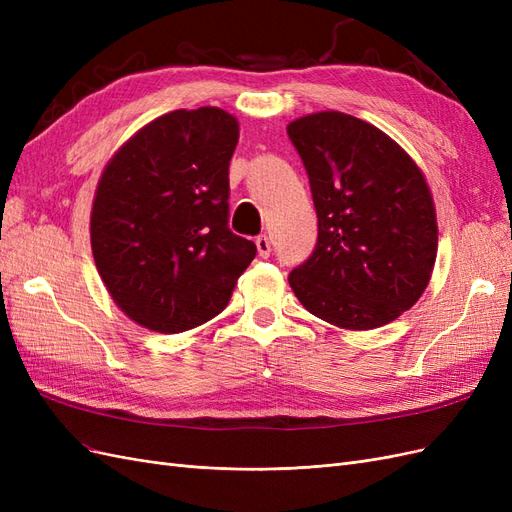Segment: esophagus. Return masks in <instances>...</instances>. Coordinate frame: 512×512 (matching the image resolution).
Here are the masks:
<instances>
[{
    "label": "esophagus",
    "instance_id": "34e87169",
    "mask_svg": "<svg viewBox=\"0 0 512 512\" xmlns=\"http://www.w3.org/2000/svg\"><path fill=\"white\" fill-rule=\"evenodd\" d=\"M256 247H258V254H260L262 258H267V256L271 254V241H269L267 235L256 237Z\"/></svg>",
    "mask_w": 512,
    "mask_h": 512
}]
</instances>
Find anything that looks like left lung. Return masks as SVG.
Instances as JSON below:
<instances>
[{"instance_id": "left-lung-1", "label": "left lung", "mask_w": 512, "mask_h": 512, "mask_svg": "<svg viewBox=\"0 0 512 512\" xmlns=\"http://www.w3.org/2000/svg\"><path fill=\"white\" fill-rule=\"evenodd\" d=\"M318 213V243L288 282L316 318L384 327L425 292L438 254L425 175L389 134L339 111L288 123Z\"/></svg>"}]
</instances>
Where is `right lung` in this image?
Here are the masks:
<instances>
[{"label":"right lung","instance_id":"obj_1","mask_svg":"<svg viewBox=\"0 0 512 512\" xmlns=\"http://www.w3.org/2000/svg\"><path fill=\"white\" fill-rule=\"evenodd\" d=\"M239 121L218 106L166 113L108 160L91 207V252L123 314L158 333L228 305L256 245L228 228Z\"/></svg>","mask_w":512,"mask_h":512}]
</instances>
